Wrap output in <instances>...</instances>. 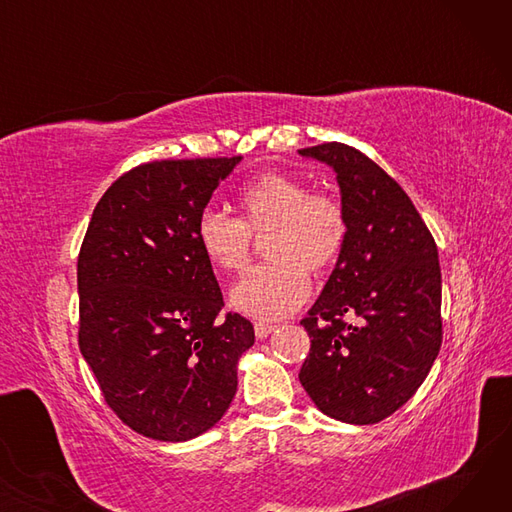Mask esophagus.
<instances>
[{"label":"esophagus","mask_w":512,"mask_h":512,"mask_svg":"<svg viewBox=\"0 0 512 512\" xmlns=\"http://www.w3.org/2000/svg\"><path fill=\"white\" fill-rule=\"evenodd\" d=\"M276 330L274 324H265V321H255V336L257 338H267Z\"/></svg>","instance_id":"34e87169"}]
</instances>
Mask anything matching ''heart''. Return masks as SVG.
I'll return each mask as SVG.
<instances>
[{
	"label": "heart",
	"instance_id": "heart-1",
	"mask_svg": "<svg viewBox=\"0 0 512 512\" xmlns=\"http://www.w3.org/2000/svg\"><path fill=\"white\" fill-rule=\"evenodd\" d=\"M240 218L207 207L195 226L203 257L224 274H240L251 261L253 236H263L272 259L238 280L230 301L240 313L280 319L297 311L311 292V276H326L340 261L348 238L342 203L286 172H263L236 195Z\"/></svg>",
	"mask_w": 512,
	"mask_h": 512
}]
</instances>
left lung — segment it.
Returning <instances> with one entry per match:
<instances>
[{"label": "left lung", "mask_w": 512, "mask_h": 512, "mask_svg": "<svg viewBox=\"0 0 512 512\" xmlns=\"http://www.w3.org/2000/svg\"><path fill=\"white\" fill-rule=\"evenodd\" d=\"M334 168L348 238L301 321L311 338L299 380L321 413L378 423L427 378L442 344L438 247L409 195L344 143L299 151Z\"/></svg>", "instance_id": "1"}]
</instances>
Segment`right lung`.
Here are the masks:
<instances>
[{
	"instance_id": "add662e5",
	"label": "right lung",
	"mask_w": 512,
	"mask_h": 512,
	"mask_svg": "<svg viewBox=\"0 0 512 512\" xmlns=\"http://www.w3.org/2000/svg\"><path fill=\"white\" fill-rule=\"evenodd\" d=\"M240 155L161 159L122 174L78 253V346L122 423L186 442L222 419L253 324L226 313L195 226Z\"/></svg>"
}]
</instances>
